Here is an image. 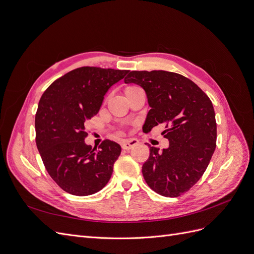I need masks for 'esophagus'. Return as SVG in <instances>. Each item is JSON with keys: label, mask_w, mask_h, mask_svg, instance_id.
<instances>
[{"label": "esophagus", "mask_w": 254, "mask_h": 254, "mask_svg": "<svg viewBox=\"0 0 254 254\" xmlns=\"http://www.w3.org/2000/svg\"><path fill=\"white\" fill-rule=\"evenodd\" d=\"M137 144H139V140L136 139H128L126 141H124L122 143V148L125 149V150H129L133 148L134 146H136Z\"/></svg>", "instance_id": "esophagus-1"}]
</instances>
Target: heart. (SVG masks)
I'll list each match as a JSON object with an SVG mask.
<instances>
[{
	"label": "heart",
	"instance_id": "heart-1",
	"mask_svg": "<svg viewBox=\"0 0 254 254\" xmlns=\"http://www.w3.org/2000/svg\"><path fill=\"white\" fill-rule=\"evenodd\" d=\"M139 88H140V87L135 86V84H129V86H126V87H125L124 92H125V94L127 95V94L130 93V92H131V91H133V90H135V89H139Z\"/></svg>",
	"mask_w": 254,
	"mask_h": 254
}]
</instances>
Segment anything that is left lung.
<instances>
[{
	"mask_svg": "<svg viewBox=\"0 0 254 254\" xmlns=\"http://www.w3.org/2000/svg\"><path fill=\"white\" fill-rule=\"evenodd\" d=\"M125 82L141 86L151 107L143 131L164 125L170 141L162 152L149 146L142 166L148 187L165 197H179L201 178L216 148L217 126L211 99L195 82L167 71H131Z\"/></svg>",
	"mask_w": 254,
	"mask_h": 254,
	"instance_id": "left-lung-1",
	"label": "left lung"
}]
</instances>
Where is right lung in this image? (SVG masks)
<instances>
[{
    "label": "right lung",
    "mask_w": 254,
    "mask_h": 254,
    "mask_svg": "<svg viewBox=\"0 0 254 254\" xmlns=\"http://www.w3.org/2000/svg\"><path fill=\"white\" fill-rule=\"evenodd\" d=\"M127 70L81 66L54 81L42 94L35 118L36 144L51 178L68 194L101 190L113 172L121 146L104 140L86 145V123L97 114L108 89Z\"/></svg>",
    "instance_id": "right-lung-1"
}]
</instances>
